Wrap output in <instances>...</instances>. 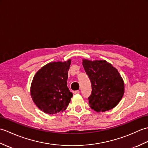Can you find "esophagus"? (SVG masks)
<instances>
[{
    "label": "esophagus",
    "mask_w": 148,
    "mask_h": 148,
    "mask_svg": "<svg viewBox=\"0 0 148 148\" xmlns=\"http://www.w3.org/2000/svg\"><path fill=\"white\" fill-rule=\"evenodd\" d=\"M79 93V90L73 91V93H74V94H77V93Z\"/></svg>",
    "instance_id": "esophagus-1"
}]
</instances>
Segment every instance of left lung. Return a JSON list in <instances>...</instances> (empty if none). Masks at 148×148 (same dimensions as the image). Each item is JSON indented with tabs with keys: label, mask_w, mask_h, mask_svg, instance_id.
<instances>
[{
	"label": "left lung",
	"mask_w": 148,
	"mask_h": 148,
	"mask_svg": "<svg viewBox=\"0 0 148 148\" xmlns=\"http://www.w3.org/2000/svg\"><path fill=\"white\" fill-rule=\"evenodd\" d=\"M83 65L92 84L90 108L97 112L114 108L124 94V82L117 69L106 60H83Z\"/></svg>",
	"instance_id": "1"
}]
</instances>
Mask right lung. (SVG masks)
<instances>
[{"instance_id": "right-lung-1", "label": "right lung", "mask_w": 148, "mask_h": 148, "mask_svg": "<svg viewBox=\"0 0 148 148\" xmlns=\"http://www.w3.org/2000/svg\"><path fill=\"white\" fill-rule=\"evenodd\" d=\"M71 60L52 62L37 72L31 84L30 94L34 103L43 112L54 114L63 112L73 94L67 87Z\"/></svg>"}]
</instances>
